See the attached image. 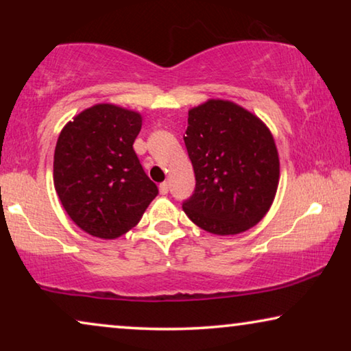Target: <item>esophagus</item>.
<instances>
[{"label": "esophagus", "instance_id": "obj_1", "mask_svg": "<svg viewBox=\"0 0 351 351\" xmlns=\"http://www.w3.org/2000/svg\"><path fill=\"white\" fill-rule=\"evenodd\" d=\"M160 191H161V195H167V191H169V184H167V182H162V184H160Z\"/></svg>", "mask_w": 351, "mask_h": 351}]
</instances>
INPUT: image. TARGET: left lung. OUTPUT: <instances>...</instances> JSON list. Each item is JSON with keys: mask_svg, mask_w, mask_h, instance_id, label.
Instances as JSON below:
<instances>
[{"mask_svg": "<svg viewBox=\"0 0 351 351\" xmlns=\"http://www.w3.org/2000/svg\"><path fill=\"white\" fill-rule=\"evenodd\" d=\"M184 142L196 180L182 203L191 222L214 234H237L261 222L280 180L265 124L237 104L209 100L189 112Z\"/></svg>", "mask_w": 351, "mask_h": 351, "instance_id": "8db88e82", "label": "left lung"}]
</instances>
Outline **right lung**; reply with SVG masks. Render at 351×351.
Returning <instances> with one entry per match:
<instances>
[{"label": "right lung", "instance_id": "1", "mask_svg": "<svg viewBox=\"0 0 351 351\" xmlns=\"http://www.w3.org/2000/svg\"><path fill=\"white\" fill-rule=\"evenodd\" d=\"M142 117L100 104L62 129L54 186L70 219L86 233L113 239L137 225L158 186L134 152Z\"/></svg>", "mask_w": 351, "mask_h": 351}]
</instances>
